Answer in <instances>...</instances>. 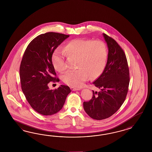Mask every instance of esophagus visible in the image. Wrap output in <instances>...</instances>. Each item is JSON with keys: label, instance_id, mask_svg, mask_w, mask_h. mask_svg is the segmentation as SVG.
<instances>
[{"label": "esophagus", "instance_id": "34e87169", "mask_svg": "<svg viewBox=\"0 0 152 152\" xmlns=\"http://www.w3.org/2000/svg\"><path fill=\"white\" fill-rule=\"evenodd\" d=\"M71 89L72 91H77V90H80V88H74V87H71Z\"/></svg>", "mask_w": 152, "mask_h": 152}]
</instances>
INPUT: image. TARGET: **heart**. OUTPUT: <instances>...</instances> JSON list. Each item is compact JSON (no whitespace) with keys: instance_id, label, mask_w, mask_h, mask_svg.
I'll list each match as a JSON object with an SVG mask.
<instances>
[{"instance_id":"heart-1","label":"heart","mask_w":152,"mask_h":152,"mask_svg":"<svg viewBox=\"0 0 152 152\" xmlns=\"http://www.w3.org/2000/svg\"><path fill=\"white\" fill-rule=\"evenodd\" d=\"M65 54L69 57L76 58V66L78 69L67 71L62 80L69 86L81 88L90 77H98L103 72L107 58V50L102 41L76 39L67 43ZM52 64L57 71L62 72L66 66L63 52L57 49L52 56Z\"/></svg>"}]
</instances>
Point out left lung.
I'll list each match as a JSON object with an SVG mask.
<instances>
[{
    "instance_id": "left-lung-1",
    "label": "left lung",
    "mask_w": 152,
    "mask_h": 152,
    "mask_svg": "<svg viewBox=\"0 0 152 152\" xmlns=\"http://www.w3.org/2000/svg\"><path fill=\"white\" fill-rule=\"evenodd\" d=\"M108 47V57L103 72L93 83L99 91H92V99L83 102L88 115L95 120L105 119L119 109L128 91L129 70L123 50L111 37L103 33Z\"/></svg>"
}]
</instances>
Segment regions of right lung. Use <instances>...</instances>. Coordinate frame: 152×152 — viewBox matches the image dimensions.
Instances as JSON below:
<instances>
[{
	"label": "right lung",
	"instance_id": "1",
	"mask_svg": "<svg viewBox=\"0 0 152 152\" xmlns=\"http://www.w3.org/2000/svg\"><path fill=\"white\" fill-rule=\"evenodd\" d=\"M69 35L56 32L34 38L24 53L19 69L21 88L28 103L39 114L51 115L58 112L71 92L68 86L50 90V82H59L52 62L54 51Z\"/></svg>",
	"mask_w": 152,
	"mask_h": 152
}]
</instances>
